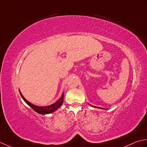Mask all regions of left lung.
Returning a JSON list of instances; mask_svg holds the SVG:
<instances>
[{"label": "left lung", "mask_w": 147, "mask_h": 147, "mask_svg": "<svg viewBox=\"0 0 147 147\" xmlns=\"http://www.w3.org/2000/svg\"><path fill=\"white\" fill-rule=\"evenodd\" d=\"M91 106H92V107H95V108H98V109H101V108H99V107H94V106H92V105H90Z\"/></svg>", "instance_id": "obj_1"}]
</instances>
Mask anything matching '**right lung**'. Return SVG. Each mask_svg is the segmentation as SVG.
<instances>
[{"label": "right lung", "mask_w": 147, "mask_h": 147, "mask_svg": "<svg viewBox=\"0 0 147 147\" xmlns=\"http://www.w3.org/2000/svg\"><path fill=\"white\" fill-rule=\"evenodd\" d=\"M20 93L21 96H22V98H23V100L25 101L26 104H28V105L33 110H35L36 112H37L38 113H40V114H42V115L48 114V113H53L55 111H56V110L61 105L63 102L64 94L63 93L61 98H59L58 101H56L55 103L51 105H49V106H46V107H38V106L35 105H33L30 102H29L28 101L26 100V99L24 98V96L22 94V92H21L20 91Z\"/></svg>", "instance_id": "right-lung-1"}]
</instances>
